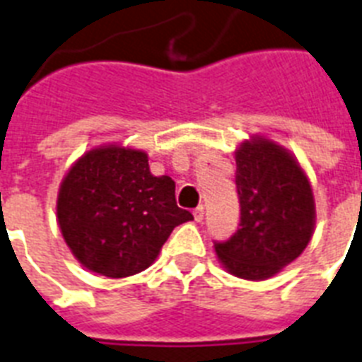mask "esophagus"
<instances>
[{"instance_id":"34e87169","label":"esophagus","mask_w":362,"mask_h":362,"mask_svg":"<svg viewBox=\"0 0 362 362\" xmlns=\"http://www.w3.org/2000/svg\"><path fill=\"white\" fill-rule=\"evenodd\" d=\"M193 217H195L197 223H201L202 219H204V206H197L195 210H193Z\"/></svg>"}]
</instances>
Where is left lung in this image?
<instances>
[{
    "instance_id": "left-lung-1",
    "label": "left lung",
    "mask_w": 362,
    "mask_h": 362,
    "mask_svg": "<svg viewBox=\"0 0 362 362\" xmlns=\"http://www.w3.org/2000/svg\"><path fill=\"white\" fill-rule=\"evenodd\" d=\"M234 154L240 228L214 249L230 275L264 281L310 242L316 225L313 186L296 156L264 135L245 139Z\"/></svg>"
}]
</instances>
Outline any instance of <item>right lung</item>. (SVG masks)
Here are the masks:
<instances>
[{
    "instance_id": "1",
    "label": "right lung",
    "mask_w": 362,
    "mask_h": 362,
    "mask_svg": "<svg viewBox=\"0 0 362 362\" xmlns=\"http://www.w3.org/2000/svg\"><path fill=\"white\" fill-rule=\"evenodd\" d=\"M176 206L171 176H154L145 151L102 145L85 152L64 175L57 223L79 264L111 279L154 264L173 228L191 221Z\"/></svg>"
}]
</instances>
